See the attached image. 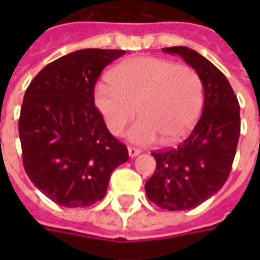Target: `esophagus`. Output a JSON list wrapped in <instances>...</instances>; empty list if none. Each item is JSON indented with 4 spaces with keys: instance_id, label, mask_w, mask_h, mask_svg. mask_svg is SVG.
Returning <instances> with one entry per match:
<instances>
[{
    "instance_id": "34e87169",
    "label": "esophagus",
    "mask_w": 260,
    "mask_h": 260,
    "mask_svg": "<svg viewBox=\"0 0 260 260\" xmlns=\"http://www.w3.org/2000/svg\"><path fill=\"white\" fill-rule=\"evenodd\" d=\"M142 151L136 148V147H128V154H129L131 158H135V156H138Z\"/></svg>"
}]
</instances>
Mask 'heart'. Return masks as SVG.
Returning <instances> with one entry per match:
<instances>
[{"label": "heart", "instance_id": "b5f03b06", "mask_svg": "<svg viewBox=\"0 0 260 260\" xmlns=\"http://www.w3.org/2000/svg\"><path fill=\"white\" fill-rule=\"evenodd\" d=\"M109 81L94 89L95 108L113 135H121L138 110L140 117L128 136L139 144L155 142L158 135L165 143L178 142L189 134L201 113L202 81L186 64L136 56L114 67Z\"/></svg>", "mask_w": 260, "mask_h": 260}]
</instances>
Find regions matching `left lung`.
<instances>
[{"instance_id":"1","label":"left lung","mask_w":260,"mask_h":260,"mask_svg":"<svg viewBox=\"0 0 260 260\" xmlns=\"http://www.w3.org/2000/svg\"><path fill=\"white\" fill-rule=\"evenodd\" d=\"M163 51L179 55L197 71L204 109L183 142L151 152L156 169L146 182V193L162 209L187 210L217 193L230 177L240 136V106L225 75L197 51L183 46Z\"/></svg>"}]
</instances>
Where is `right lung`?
Wrapping results in <instances>:
<instances>
[{"label": "right lung", "mask_w": 260, "mask_h": 260, "mask_svg": "<svg viewBox=\"0 0 260 260\" xmlns=\"http://www.w3.org/2000/svg\"><path fill=\"white\" fill-rule=\"evenodd\" d=\"M124 54L75 51L47 64L26 89L18 118L24 169L59 205L85 208L102 200L113 170L129 158L94 105L101 71Z\"/></svg>", "instance_id": "1"}]
</instances>
